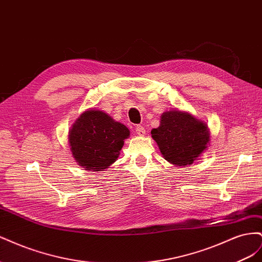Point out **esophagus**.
<instances>
[{
	"mask_svg": "<svg viewBox=\"0 0 262 262\" xmlns=\"http://www.w3.org/2000/svg\"><path fill=\"white\" fill-rule=\"evenodd\" d=\"M136 132H137L138 136H142V137H143L144 134H145V128H144L143 125H140V124H139V125L136 126Z\"/></svg>",
	"mask_w": 262,
	"mask_h": 262,
	"instance_id": "34e87169",
	"label": "esophagus"
}]
</instances>
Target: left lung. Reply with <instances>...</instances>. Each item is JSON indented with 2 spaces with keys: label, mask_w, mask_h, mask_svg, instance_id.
<instances>
[{
  "label": "left lung",
  "mask_w": 262,
  "mask_h": 262,
  "mask_svg": "<svg viewBox=\"0 0 262 262\" xmlns=\"http://www.w3.org/2000/svg\"><path fill=\"white\" fill-rule=\"evenodd\" d=\"M150 133L165 160L178 166L192 164L208 147L210 137L207 125L179 110L164 113L160 126Z\"/></svg>",
  "instance_id": "8db88e82"
}]
</instances>
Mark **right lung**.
Instances as JSON below:
<instances>
[{
  "instance_id": "1",
  "label": "right lung",
  "mask_w": 262,
  "mask_h": 262,
  "mask_svg": "<svg viewBox=\"0 0 262 262\" xmlns=\"http://www.w3.org/2000/svg\"><path fill=\"white\" fill-rule=\"evenodd\" d=\"M130 131L100 110L83 113L70 130L73 157L86 169L99 171L116 162Z\"/></svg>"
}]
</instances>
